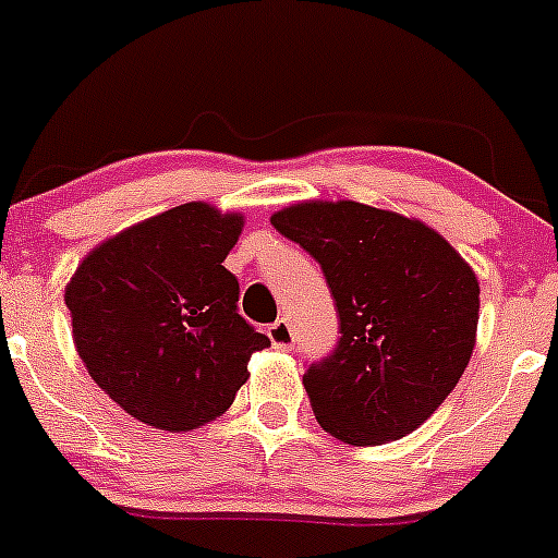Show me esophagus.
<instances>
[{
	"mask_svg": "<svg viewBox=\"0 0 558 558\" xmlns=\"http://www.w3.org/2000/svg\"><path fill=\"white\" fill-rule=\"evenodd\" d=\"M268 338H271L274 349H281V352H292L295 347V332H292L290 322L287 319H277L274 325H268Z\"/></svg>",
	"mask_w": 558,
	"mask_h": 558,
	"instance_id": "1",
	"label": "esophagus"
}]
</instances>
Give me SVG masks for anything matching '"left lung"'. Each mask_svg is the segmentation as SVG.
I'll list each match as a JSON object with an SVG mask.
<instances>
[{
	"label": "left lung",
	"mask_w": 558,
	"mask_h": 558,
	"mask_svg": "<svg viewBox=\"0 0 558 558\" xmlns=\"http://www.w3.org/2000/svg\"><path fill=\"white\" fill-rule=\"evenodd\" d=\"M271 226L325 274L341 338L303 373L317 422L378 446L416 429L462 378L478 327V279L418 220L357 201H308Z\"/></svg>",
	"instance_id": "left-lung-1"
}]
</instances>
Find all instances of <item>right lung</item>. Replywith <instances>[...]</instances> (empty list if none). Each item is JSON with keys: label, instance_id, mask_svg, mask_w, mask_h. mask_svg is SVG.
Instances as JSON below:
<instances>
[{"label": "right lung", "instance_id": "1", "mask_svg": "<svg viewBox=\"0 0 558 558\" xmlns=\"http://www.w3.org/2000/svg\"><path fill=\"white\" fill-rule=\"evenodd\" d=\"M239 215L182 204L96 246L66 287L74 347L125 413L185 433L220 416L271 347L239 314L222 266Z\"/></svg>", "mask_w": 558, "mask_h": 558}]
</instances>
